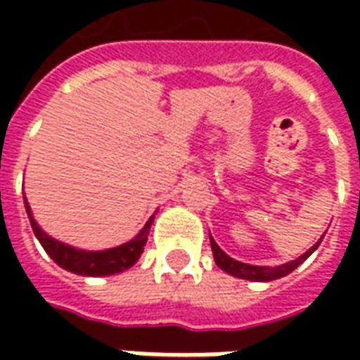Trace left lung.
<instances>
[{
	"instance_id": "left-lung-1",
	"label": "left lung",
	"mask_w": 360,
	"mask_h": 360,
	"mask_svg": "<svg viewBox=\"0 0 360 360\" xmlns=\"http://www.w3.org/2000/svg\"><path fill=\"white\" fill-rule=\"evenodd\" d=\"M325 236V234H323ZM323 240V238H321ZM321 240L316 242L314 246H311L307 252L302 256H298L297 260H292V262H286L283 266H274V269H270V266H255V264H244L240 260H234V258H230L218 244L214 242V238L210 236V244H212V252H214V260L216 264L220 266V269L224 270V272H229L232 276H236V278H244V281H256V283H269V281H276V278H283L286 274H290L292 270L297 269L298 264H302L309 256L319 248V244Z\"/></svg>"
}]
</instances>
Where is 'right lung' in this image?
I'll use <instances>...</instances> for the list:
<instances>
[{
  "mask_svg": "<svg viewBox=\"0 0 360 360\" xmlns=\"http://www.w3.org/2000/svg\"><path fill=\"white\" fill-rule=\"evenodd\" d=\"M25 200V196H23ZM25 210L30 216V222H32V229L34 234L37 236V240L41 242L44 250L48 252L62 269L70 270L74 274H82V276H110V274H118L124 272L130 266H134L138 262L140 255L144 252L146 240H148V234H150V226H152V218L146 222V226L140 230V234L136 238H131L122 246L116 248H108V250H77L74 246H68L63 242L53 240L51 236H48L44 230L37 226V222L32 216V210L25 202Z\"/></svg>",
  "mask_w": 360,
  "mask_h": 360,
  "instance_id": "right-lung-1",
  "label": "right lung"
}]
</instances>
